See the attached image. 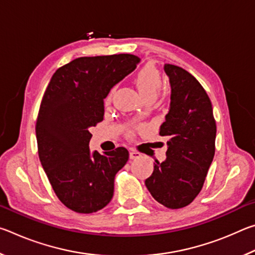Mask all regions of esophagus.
Masks as SVG:
<instances>
[{
	"label": "esophagus",
	"instance_id": "34e87169",
	"mask_svg": "<svg viewBox=\"0 0 255 255\" xmlns=\"http://www.w3.org/2000/svg\"><path fill=\"white\" fill-rule=\"evenodd\" d=\"M140 156L141 154L139 152H136V150H130V153H129V157H130V159H135Z\"/></svg>",
	"mask_w": 255,
	"mask_h": 255
}]
</instances>
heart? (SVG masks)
Returning a JSON list of instances; mask_svg holds the SVG:
<instances>
[{
    "label": "heart",
    "mask_w": 255,
    "mask_h": 255,
    "mask_svg": "<svg viewBox=\"0 0 255 255\" xmlns=\"http://www.w3.org/2000/svg\"><path fill=\"white\" fill-rule=\"evenodd\" d=\"M135 83L140 96L146 101H153L162 88V77L156 67L152 64H147L136 73ZM112 94H114V91H110L108 94L106 103L111 101Z\"/></svg>",
    "instance_id": "b5f03b06"
}]
</instances>
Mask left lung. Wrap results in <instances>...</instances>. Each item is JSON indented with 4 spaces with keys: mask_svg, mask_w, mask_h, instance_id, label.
Returning <instances> with one entry per match:
<instances>
[{
    "mask_svg": "<svg viewBox=\"0 0 255 255\" xmlns=\"http://www.w3.org/2000/svg\"><path fill=\"white\" fill-rule=\"evenodd\" d=\"M171 103L159 135L170 138L166 159L154 163L145 184L159 204L170 209L188 206L199 195L215 155L216 122L202 85L182 67L165 64Z\"/></svg>",
    "mask_w": 255,
    "mask_h": 255,
    "instance_id": "left-lung-1",
    "label": "left lung"
}]
</instances>
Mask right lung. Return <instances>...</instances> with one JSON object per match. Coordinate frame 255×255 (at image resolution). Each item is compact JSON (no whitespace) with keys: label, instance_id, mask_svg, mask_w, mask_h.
Returning a JSON list of instances; mask_svg holds the SVG:
<instances>
[{"label":"right lung","instance_id":"obj_1","mask_svg":"<svg viewBox=\"0 0 255 255\" xmlns=\"http://www.w3.org/2000/svg\"><path fill=\"white\" fill-rule=\"evenodd\" d=\"M139 60L130 54L80 57L59 67L47 86L36 124L38 154L56 196L73 211L96 213L112 199L129 153L91 154L89 129L103 120V99Z\"/></svg>","mask_w":255,"mask_h":255}]
</instances>
